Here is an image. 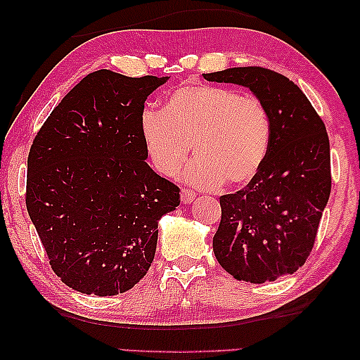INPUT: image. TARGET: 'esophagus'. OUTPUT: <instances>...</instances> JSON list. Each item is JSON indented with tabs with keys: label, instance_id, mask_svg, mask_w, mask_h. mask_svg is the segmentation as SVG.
<instances>
[{
	"label": "esophagus",
	"instance_id": "34e87169",
	"mask_svg": "<svg viewBox=\"0 0 360 360\" xmlns=\"http://www.w3.org/2000/svg\"><path fill=\"white\" fill-rule=\"evenodd\" d=\"M180 196H181V201H184L185 205H188V203H193V200H195L196 195H195L193 190H190V188H181Z\"/></svg>",
	"mask_w": 360,
	"mask_h": 360
}]
</instances>
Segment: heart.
<instances>
[{"label":"heart","instance_id":"obj_1","mask_svg":"<svg viewBox=\"0 0 360 360\" xmlns=\"http://www.w3.org/2000/svg\"><path fill=\"white\" fill-rule=\"evenodd\" d=\"M141 134L152 164L175 176L190 159V184L203 188L244 185L267 160L272 120L260 98L228 86L186 83L172 90L164 110L146 108Z\"/></svg>","mask_w":360,"mask_h":360}]
</instances>
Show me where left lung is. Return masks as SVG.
Listing matches in <instances>:
<instances>
[{
	"instance_id": "left-lung-1",
	"label": "left lung",
	"mask_w": 360,
	"mask_h": 360,
	"mask_svg": "<svg viewBox=\"0 0 360 360\" xmlns=\"http://www.w3.org/2000/svg\"><path fill=\"white\" fill-rule=\"evenodd\" d=\"M210 82L248 86L267 106L272 144L259 174L219 198L216 259L234 278L274 282L307 262L331 193L326 126L307 95L282 73L236 67L203 73Z\"/></svg>"
}]
</instances>
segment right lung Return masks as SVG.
Listing matches in <instances>:
<instances>
[{
  "label": "right lung",
  "mask_w": 360,
  "mask_h": 360,
  "mask_svg": "<svg viewBox=\"0 0 360 360\" xmlns=\"http://www.w3.org/2000/svg\"><path fill=\"white\" fill-rule=\"evenodd\" d=\"M169 77L96 70L53 108L27 157L26 206L67 287L111 297L149 272L180 188L147 165L141 115Z\"/></svg>",
  "instance_id": "1"
}]
</instances>
